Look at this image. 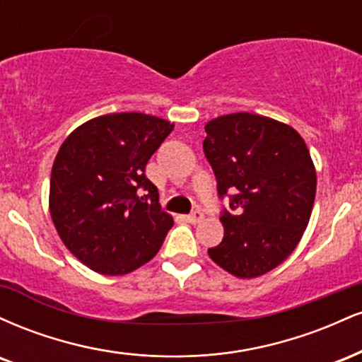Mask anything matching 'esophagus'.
I'll list each match as a JSON object with an SVG mask.
<instances>
[{
    "instance_id": "34e87169",
    "label": "esophagus",
    "mask_w": 362,
    "mask_h": 362,
    "mask_svg": "<svg viewBox=\"0 0 362 362\" xmlns=\"http://www.w3.org/2000/svg\"><path fill=\"white\" fill-rule=\"evenodd\" d=\"M202 219H204V214L201 213V211H194V213H190L189 216H187V221L192 223V224H197L201 223Z\"/></svg>"
}]
</instances>
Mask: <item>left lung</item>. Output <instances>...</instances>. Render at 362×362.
Returning <instances> with one entry per match:
<instances>
[{
    "label": "left lung",
    "instance_id": "8db88e82",
    "mask_svg": "<svg viewBox=\"0 0 362 362\" xmlns=\"http://www.w3.org/2000/svg\"><path fill=\"white\" fill-rule=\"evenodd\" d=\"M204 155L213 167L224 209L223 242L207 253L240 279L282 264L308 226L317 172L305 139L288 124L238 112L206 124Z\"/></svg>",
    "mask_w": 362,
    "mask_h": 362
}]
</instances>
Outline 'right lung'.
I'll return each mask as SVG.
<instances>
[{
    "mask_svg": "<svg viewBox=\"0 0 362 362\" xmlns=\"http://www.w3.org/2000/svg\"><path fill=\"white\" fill-rule=\"evenodd\" d=\"M173 127L155 115L120 112L81 124L61 144L49 209L62 243L91 271L124 276L163 245L173 218L161 211L144 168Z\"/></svg>",
    "mask_w": 362,
    "mask_h": 362,
    "instance_id": "1",
    "label": "right lung"
}]
</instances>
